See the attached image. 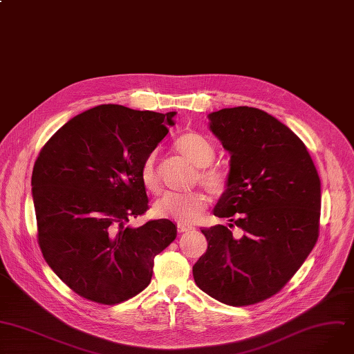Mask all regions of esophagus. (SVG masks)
I'll return each instance as SVG.
<instances>
[{
	"instance_id": "34e87169",
	"label": "esophagus",
	"mask_w": 354,
	"mask_h": 354,
	"mask_svg": "<svg viewBox=\"0 0 354 354\" xmlns=\"http://www.w3.org/2000/svg\"><path fill=\"white\" fill-rule=\"evenodd\" d=\"M192 230H194L193 227H189V225H184V224H178L177 225V231L181 234V232H187V231H192Z\"/></svg>"
}]
</instances>
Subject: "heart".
Listing matches in <instances>:
<instances>
[{"label": "heart", "mask_w": 354, "mask_h": 354, "mask_svg": "<svg viewBox=\"0 0 354 354\" xmlns=\"http://www.w3.org/2000/svg\"><path fill=\"white\" fill-rule=\"evenodd\" d=\"M176 150L193 162L197 171L200 184L214 196H220L228 185V171L212 165L215 149L205 136L197 131H188L181 134L174 143ZM140 180L149 193L157 194L160 192V176L156 162V153H150L140 167ZM207 208V198L201 192L187 194L167 193L154 204V212L161 218H170L181 224L196 221Z\"/></svg>", "instance_id": "b5f03b06"}]
</instances>
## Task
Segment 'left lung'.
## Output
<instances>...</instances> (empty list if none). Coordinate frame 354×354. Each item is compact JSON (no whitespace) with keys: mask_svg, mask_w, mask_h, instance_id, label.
<instances>
[{"mask_svg":"<svg viewBox=\"0 0 354 354\" xmlns=\"http://www.w3.org/2000/svg\"><path fill=\"white\" fill-rule=\"evenodd\" d=\"M209 130L230 151V180L214 208L228 227L204 228L208 248L193 266L197 286L230 306L278 293L319 236L320 178L304 142L283 123L248 106L208 115Z\"/></svg>","mask_w":354,"mask_h":354,"instance_id":"obj_1","label":"left lung"}]
</instances>
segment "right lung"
I'll return each mask as SVG.
<instances>
[{
    "label": "right lung",
    "instance_id": "add662e5",
    "mask_svg": "<svg viewBox=\"0 0 354 354\" xmlns=\"http://www.w3.org/2000/svg\"><path fill=\"white\" fill-rule=\"evenodd\" d=\"M174 115L100 104L65 123L39 151L31 178L39 248L88 301L118 305L140 293L154 257L177 236L170 220L126 225L149 209L140 167Z\"/></svg>",
    "mask_w": 354,
    "mask_h": 354
}]
</instances>
